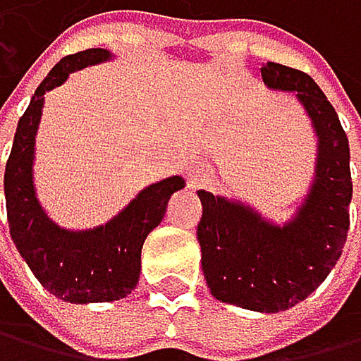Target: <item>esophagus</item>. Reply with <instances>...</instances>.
<instances>
[{"mask_svg": "<svg viewBox=\"0 0 361 361\" xmlns=\"http://www.w3.org/2000/svg\"><path fill=\"white\" fill-rule=\"evenodd\" d=\"M204 177H206V169H202V166H192V169L188 171V182H190V186H197Z\"/></svg>", "mask_w": 361, "mask_h": 361, "instance_id": "34e87169", "label": "esophagus"}]
</instances>
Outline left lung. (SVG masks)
<instances>
[{
  "mask_svg": "<svg viewBox=\"0 0 361 361\" xmlns=\"http://www.w3.org/2000/svg\"><path fill=\"white\" fill-rule=\"evenodd\" d=\"M264 84L295 92L317 135L315 177L298 213L273 224L237 200L200 190L202 271L215 300L257 313H279L311 295L342 255L353 197L348 137L335 108L302 71L275 61Z\"/></svg>",
  "mask_w": 361,
  "mask_h": 361,
  "instance_id": "obj_1",
  "label": "left lung"
}]
</instances>
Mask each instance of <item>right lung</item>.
<instances>
[{
	"label": "right lung",
	"instance_id": "obj_1",
	"mask_svg": "<svg viewBox=\"0 0 361 361\" xmlns=\"http://www.w3.org/2000/svg\"><path fill=\"white\" fill-rule=\"evenodd\" d=\"M111 57L106 48H88L63 57L35 90L17 124L11 157L6 161L4 192L13 242L39 284L71 304L126 298L140 279L144 240L164 219L173 192L186 184L179 175L150 184L124 211L88 231L61 228L42 208L35 192L32 164L44 95L61 86L71 73Z\"/></svg>",
	"mask_w": 361,
	"mask_h": 361
}]
</instances>
